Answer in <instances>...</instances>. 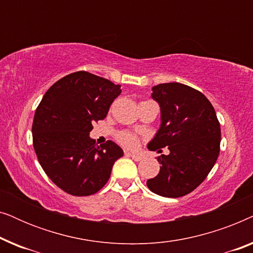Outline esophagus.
Wrapping results in <instances>:
<instances>
[{
    "instance_id": "34e87169",
    "label": "esophagus",
    "mask_w": 253,
    "mask_h": 253,
    "mask_svg": "<svg viewBox=\"0 0 253 253\" xmlns=\"http://www.w3.org/2000/svg\"><path fill=\"white\" fill-rule=\"evenodd\" d=\"M126 155H127V157H130V158H132L134 161H140L141 158L140 155H138V154H134V153H130V152H126Z\"/></svg>"
}]
</instances>
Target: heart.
Returning <instances> with one entry per match:
<instances>
[{
    "mask_svg": "<svg viewBox=\"0 0 253 253\" xmlns=\"http://www.w3.org/2000/svg\"><path fill=\"white\" fill-rule=\"evenodd\" d=\"M116 140L126 148H136L139 144V138L130 131H120L116 133Z\"/></svg>",
    "mask_w": 253,
    "mask_h": 253,
    "instance_id": "1",
    "label": "heart"
}]
</instances>
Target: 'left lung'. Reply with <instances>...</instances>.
<instances>
[{
    "label": "left lung",
    "instance_id": "8db88e82",
    "mask_svg": "<svg viewBox=\"0 0 253 253\" xmlns=\"http://www.w3.org/2000/svg\"><path fill=\"white\" fill-rule=\"evenodd\" d=\"M152 98L161 108V127L148 150L168 147L158 158L160 171L146 184L152 192L178 198L207 177L220 153L221 129L215 110L198 89L181 83L154 86Z\"/></svg>",
    "mask_w": 253,
    "mask_h": 253
}]
</instances>
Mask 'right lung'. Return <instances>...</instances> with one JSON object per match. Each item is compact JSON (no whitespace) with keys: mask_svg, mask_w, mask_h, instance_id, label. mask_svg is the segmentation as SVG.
I'll use <instances>...</instances> for the list:
<instances>
[{"mask_svg":"<svg viewBox=\"0 0 253 253\" xmlns=\"http://www.w3.org/2000/svg\"><path fill=\"white\" fill-rule=\"evenodd\" d=\"M120 94V85L77 71L50 86L37 107L34 151L48 177L69 195H94L109 179L114 162L123 157L112 140L98 146L88 136Z\"/></svg>","mask_w":253,"mask_h":253,"instance_id":"right-lung-1","label":"right lung"}]
</instances>
